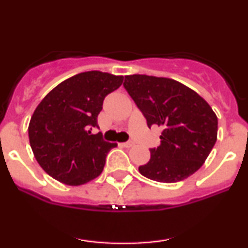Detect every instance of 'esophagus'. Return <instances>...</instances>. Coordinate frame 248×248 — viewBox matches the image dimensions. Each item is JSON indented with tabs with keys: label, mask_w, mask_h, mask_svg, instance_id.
Returning <instances> with one entry per match:
<instances>
[{
	"label": "esophagus",
	"mask_w": 248,
	"mask_h": 248,
	"mask_svg": "<svg viewBox=\"0 0 248 248\" xmlns=\"http://www.w3.org/2000/svg\"><path fill=\"white\" fill-rule=\"evenodd\" d=\"M121 146L124 147V148H130V147L134 146V143H133V142H124V143H121Z\"/></svg>",
	"instance_id": "obj_1"
}]
</instances>
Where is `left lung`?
Here are the masks:
<instances>
[{"label":"left lung","instance_id":"1","mask_svg":"<svg viewBox=\"0 0 248 248\" xmlns=\"http://www.w3.org/2000/svg\"><path fill=\"white\" fill-rule=\"evenodd\" d=\"M124 86L148 127H162L161 144L139 167L144 177L176 183L204 164L217 141L218 119L198 93L179 81L146 75L124 76Z\"/></svg>","mask_w":248,"mask_h":248}]
</instances>
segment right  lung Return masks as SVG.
Listing matches in <instances>:
<instances>
[{"instance_id": "add662e5", "label": "right lung", "mask_w": 248, "mask_h": 248, "mask_svg": "<svg viewBox=\"0 0 248 248\" xmlns=\"http://www.w3.org/2000/svg\"><path fill=\"white\" fill-rule=\"evenodd\" d=\"M122 81V76L82 72L62 81L39 102L28 132L33 155L47 175L77 186L102 172L108 152L118 144L91 129L98 127L105 96Z\"/></svg>"}]
</instances>
